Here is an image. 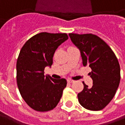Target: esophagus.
Here are the masks:
<instances>
[{
	"label": "esophagus",
	"instance_id": "1",
	"mask_svg": "<svg viewBox=\"0 0 125 125\" xmlns=\"http://www.w3.org/2000/svg\"><path fill=\"white\" fill-rule=\"evenodd\" d=\"M67 82H68V83H73V82H74V80H71V79H69V80H67Z\"/></svg>",
	"mask_w": 125,
	"mask_h": 125
}]
</instances>
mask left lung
Segmentation results:
<instances>
[{"instance_id": "1", "label": "left lung", "mask_w": 125, "mask_h": 125, "mask_svg": "<svg viewBox=\"0 0 125 125\" xmlns=\"http://www.w3.org/2000/svg\"><path fill=\"white\" fill-rule=\"evenodd\" d=\"M71 41L80 50L83 64L92 69L89 73L93 85L78 94L80 104L91 111L105 107L115 96L120 80V64L115 53L100 38L92 33H69Z\"/></svg>"}]
</instances>
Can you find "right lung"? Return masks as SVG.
Listing matches in <instances>:
<instances>
[{
    "instance_id": "add662e5",
    "label": "right lung",
    "mask_w": 125,
    "mask_h": 125,
    "mask_svg": "<svg viewBox=\"0 0 125 125\" xmlns=\"http://www.w3.org/2000/svg\"><path fill=\"white\" fill-rule=\"evenodd\" d=\"M67 39V33L41 32L29 38L20 52L16 62L18 87L26 103L36 111L56 107L67 86L64 78L45 76L44 70L52 66L56 50Z\"/></svg>"
}]
</instances>
